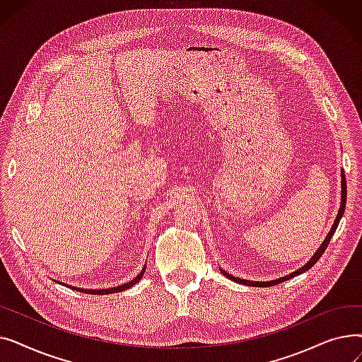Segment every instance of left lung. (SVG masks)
Listing matches in <instances>:
<instances>
[{"instance_id": "8db88e82", "label": "left lung", "mask_w": 362, "mask_h": 362, "mask_svg": "<svg viewBox=\"0 0 362 362\" xmlns=\"http://www.w3.org/2000/svg\"><path fill=\"white\" fill-rule=\"evenodd\" d=\"M340 177H341V182H340L341 195H340V206H339V211H337L336 220H334V223H333V226H332L330 232L327 233L326 239L322 240V243L318 246V250L315 251V254L310 258V261H308L305 265H303V267L298 269L296 272H293V273H291V274H288V276H283V277H280V279H274V280H269V281H254V280L239 279V277H235V276L229 274L227 272H224L221 267H220V272H221L227 279H230V280H233V281H236V283L246 284V286H255V288H269V286H274V284H279V283H281V281H286V280H289V279H292V277H295V276H299V274H302V273L308 272V270L313 267V265L321 258V255L325 254V251H326V248H327V245L330 243L332 236L334 235V232H336V229H337L339 221H340L341 216H344V213H345V205H346V179H345V173H344V171H341V173H340Z\"/></svg>"}]
</instances>
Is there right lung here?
Segmentation results:
<instances>
[{"instance_id": "right-lung-1", "label": "right lung", "mask_w": 362, "mask_h": 362, "mask_svg": "<svg viewBox=\"0 0 362 362\" xmlns=\"http://www.w3.org/2000/svg\"><path fill=\"white\" fill-rule=\"evenodd\" d=\"M145 269H146V265H144V269L141 270V273L135 277V279H132V280H129L127 283H123V284H120V286H116V288H110V289H81V288H74V286H70V284H64V286H67V288H71V289H78V291H81V292H83V293H92V295H108V293H116V292H122V291H124V289H129V288H132L133 284H136L142 277H144V273H145ZM60 283V281H59ZM63 284V283H62Z\"/></svg>"}]
</instances>
